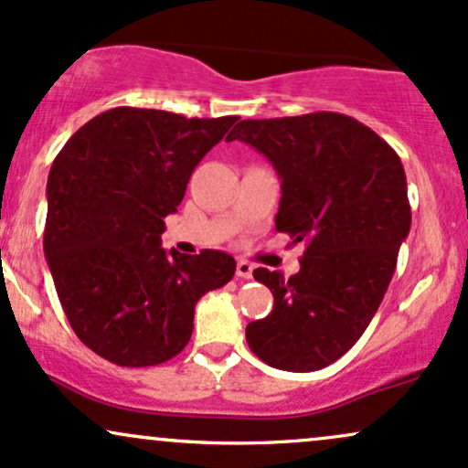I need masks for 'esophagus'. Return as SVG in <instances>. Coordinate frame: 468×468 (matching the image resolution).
Segmentation results:
<instances>
[{"label":"esophagus","mask_w":468,"mask_h":468,"mask_svg":"<svg viewBox=\"0 0 468 468\" xmlns=\"http://www.w3.org/2000/svg\"><path fill=\"white\" fill-rule=\"evenodd\" d=\"M251 271H254V267H251L248 261L240 259L239 262H236V276H240V278H251Z\"/></svg>","instance_id":"obj_1"}]
</instances>
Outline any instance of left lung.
Returning <instances> with one entry per match:
<instances>
[{
	"instance_id": "obj_1",
	"label": "left lung",
	"mask_w": 468,
	"mask_h": 468,
	"mask_svg": "<svg viewBox=\"0 0 468 468\" xmlns=\"http://www.w3.org/2000/svg\"><path fill=\"white\" fill-rule=\"evenodd\" d=\"M228 139L270 159L282 192L276 229L304 243L298 274L254 270L274 309L248 324L250 349L282 371L323 369L369 327L411 229L400 156L338 112L248 119Z\"/></svg>"
}]
</instances>
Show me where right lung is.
Listing matches in <instances>:
<instances>
[{
    "label": "right lung",
    "instance_id": "obj_1",
    "mask_svg": "<svg viewBox=\"0 0 468 468\" xmlns=\"http://www.w3.org/2000/svg\"><path fill=\"white\" fill-rule=\"evenodd\" d=\"M236 121L121 106L81 125L52 161L44 254L68 323L101 358H175L198 298L232 281L229 254L165 251L161 234L194 167Z\"/></svg>",
    "mask_w": 468,
    "mask_h": 468
}]
</instances>
